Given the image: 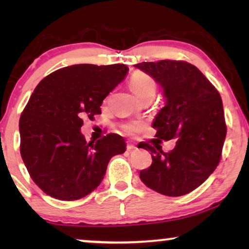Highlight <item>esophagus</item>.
Masks as SVG:
<instances>
[{"instance_id":"esophagus-1","label":"esophagus","mask_w":249,"mask_h":249,"mask_svg":"<svg viewBox=\"0 0 249 249\" xmlns=\"http://www.w3.org/2000/svg\"><path fill=\"white\" fill-rule=\"evenodd\" d=\"M137 148V146H136L135 144H132L131 142H127V149L128 151H134V149Z\"/></svg>"}]
</instances>
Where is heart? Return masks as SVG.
Returning a JSON list of instances; mask_svg holds the SVG:
<instances>
[{"instance_id":"b5f03b06","label":"heart","mask_w":249,"mask_h":249,"mask_svg":"<svg viewBox=\"0 0 249 249\" xmlns=\"http://www.w3.org/2000/svg\"><path fill=\"white\" fill-rule=\"evenodd\" d=\"M130 87L141 100L153 98L156 93V81L151 74L144 71H135L130 78ZM145 128V122L142 120H131L122 124V131L128 135H135Z\"/></svg>"}]
</instances>
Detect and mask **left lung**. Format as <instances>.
Here are the masks:
<instances>
[{
  "label": "left lung",
  "mask_w": 249,
  "mask_h": 249,
  "mask_svg": "<svg viewBox=\"0 0 249 249\" xmlns=\"http://www.w3.org/2000/svg\"><path fill=\"white\" fill-rule=\"evenodd\" d=\"M161 85L165 107L153 128L159 142H142L151 152L152 165L139 173L148 188L166 196L186 195L212 175L222 155L227 124L216 88L186 61L161 60L135 64ZM177 138L175 148L164 153L160 139Z\"/></svg>",
  "instance_id": "8db88e82"
}]
</instances>
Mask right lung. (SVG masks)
I'll list each match as a JSON object with an SVG mask.
<instances>
[{
	"mask_svg": "<svg viewBox=\"0 0 249 249\" xmlns=\"http://www.w3.org/2000/svg\"><path fill=\"white\" fill-rule=\"evenodd\" d=\"M125 64H74L46 76L19 120L20 154L33 181L46 195L77 200L98 187L112 156L125 151L120 135L87 144L84 118L101 114L103 100L124 79Z\"/></svg>",
	"mask_w": 249,
	"mask_h": 249,
	"instance_id": "right-lung-1",
	"label": "right lung"
}]
</instances>
